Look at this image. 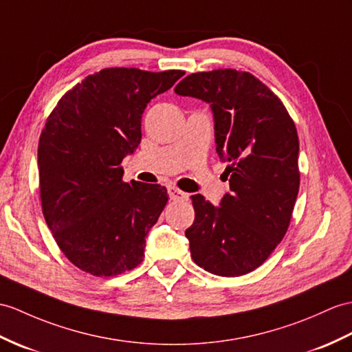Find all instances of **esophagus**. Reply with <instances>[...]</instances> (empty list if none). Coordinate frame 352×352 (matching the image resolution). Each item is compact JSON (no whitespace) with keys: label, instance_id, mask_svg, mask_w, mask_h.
I'll use <instances>...</instances> for the list:
<instances>
[{"label":"esophagus","instance_id":"esophagus-1","mask_svg":"<svg viewBox=\"0 0 352 352\" xmlns=\"http://www.w3.org/2000/svg\"><path fill=\"white\" fill-rule=\"evenodd\" d=\"M168 192H169L170 199H174V201H182V199H187V198H189V195L182 192L179 189H177V187H169Z\"/></svg>","mask_w":352,"mask_h":352}]
</instances>
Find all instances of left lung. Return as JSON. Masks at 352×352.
I'll return each instance as SVG.
<instances>
[{
    "label": "left lung",
    "instance_id": "1",
    "mask_svg": "<svg viewBox=\"0 0 352 352\" xmlns=\"http://www.w3.org/2000/svg\"><path fill=\"white\" fill-rule=\"evenodd\" d=\"M175 93L210 103L216 150L230 178L220 207L190 196L192 259L216 276L248 274L265 263L291 223L300 189L296 124L279 97L249 72L192 73Z\"/></svg>",
    "mask_w": 352,
    "mask_h": 352
}]
</instances>
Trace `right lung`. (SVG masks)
<instances>
[{"instance_id":"obj_1","label":"right lung","mask_w":352,"mask_h":352,"mask_svg":"<svg viewBox=\"0 0 352 352\" xmlns=\"http://www.w3.org/2000/svg\"><path fill=\"white\" fill-rule=\"evenodd\" d=\"M183 75L103 69L49 113L37 153L40 201L58 248L82 272L111 277L142 263L145 236L169 196L160 184L122 182L121 162L141 142L146 103Z\"/></svg>"}]
</instances>
